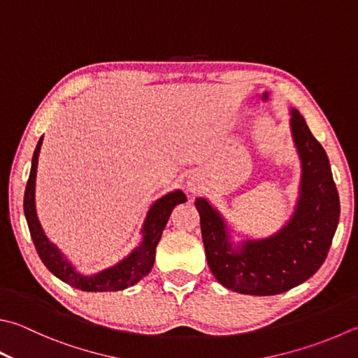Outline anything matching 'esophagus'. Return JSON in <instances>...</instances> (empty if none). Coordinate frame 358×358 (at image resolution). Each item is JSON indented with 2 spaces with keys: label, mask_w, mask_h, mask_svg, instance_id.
Returning <instances> with one entry per match:
<instances>
[{
  "label": "esophagus",
  "mask_w": 358,
  "mask_h": 358,
  "mask_svg": "<svg viewBox=\"0 0 358 358\" xmlns=\"http://www.w3.org/2000/svg\"><path fill=\"white\" fill-rule=\"evenodd\" d=\"M188 187H190V190H194V185L193 184H188Z\"/></svg>",
  "instance_id": "esophagus-1"
}]
</instances>
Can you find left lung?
Listing matches in <instances>:
<instances>
[{
    "mask_svg": "<svg viewBox=\"0 0 358 358\" xmlns=\"http://www.w3.org/2000/svg\"><path fill=\"white\" fill-rule=\"evenodd\" d=\"M289 113L302 176L294 212L280 231L234 245L217 208L206 198L194 201L208 268L221 285L241 294H279L312 278L324 263L338 226L340 198L327 154L299 110Z\"/></svg>",
    "mask_w": 358,
    "mask_h": 358,
    "instance_id": "obj_1",
    "label": "left lung"
}]
</instances>
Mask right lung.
Segmentation results:
<instances>
[{
  "label": "right lung",
  "mask_w": 358,
  "mask_h": 358,
  "mask_svg": "<svg viewBox=\"0 0 358 358\" xmlns=\"http://www.w3.org/2000/svg\"><path fill=\"white\" fill-rule=\"evenodd\" d=\"M43 137H40L32 156V165L28 184L24 190V217L28 221V227L31 232V238L34 246L37 249L38 257L42 259L45 266L59 278L65 284H69L74 288L83 289V292H118L127 287L136 285L145 275L151 271L156 260V248L160 241L162 232L166 226L168 220L173 208L178 204L187 201V196L180 190H174L157 199L151 206L150 212L146 215V220L141 227V238L140 245L134 251L120 260L117 265H113L107 269H103L96 274L84 275L74 269L71 263L65 259V255L52 245L46 237L42 226H40L37 212H36V174H37V164L38 154L42 148Z\"/></svg>",
  "instance_id": "add662e5"
}]
</instances>
